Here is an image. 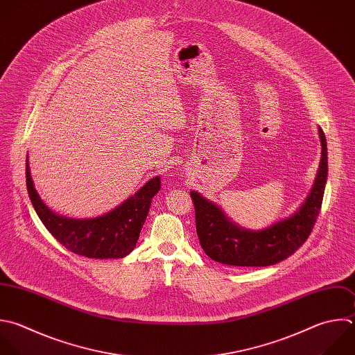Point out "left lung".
I'll return each instance as SVG.
<instances>
[{
	"label": "left lung",
	"mask_w": 355,
	"mask_h": 355,
	"mask_svg": "<svg viewBox=\"0 0 355 355\" xmlns=\"http://www.w3.org/2000/svg\"><path fill=\"white\" fill-rule=\"evenodd\" d=\"M322 158L313 187L290 218L259 232L236 226L219 207L191 191L196 209V229L204 252L214 261L233 266L275 265L294 254L311 234L319 215L327 179V147L319 128Z\"/></svg>",
	"instance_id": "1"
}]
</instances>
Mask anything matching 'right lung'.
<instances>
[{
	"mask_svg": "<svg viewBox=\"0 0 355 355\" xmlns=\"http://www.w3.org/2000/svg\"><path fill=\"white\" fill-rule=\"evenodd\" d=\"M26 184L32 204L47 230L73 254L96 259L123 258L135 250L151 200L161 189L159 176L153 178L114 211L80 220L60 216L47 208L33 186L28 161Z\"/></svg>",
	"mask_w": 355,
	"mask_h": 355,
	"instance_id": "right-lung-1",
	"label": "right lung"
}]
</instances>
